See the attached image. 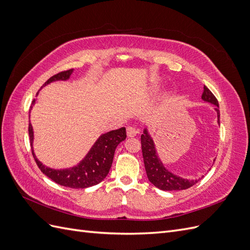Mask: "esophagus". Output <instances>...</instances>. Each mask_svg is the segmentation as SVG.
Listing matches in <instances>:
<instances>
[{
	"label": "esophagus",
	"mask_w": 250,
	"mask_h": 250,
	"mask_svg": "<svg viewBox=\"0 0 250 250\" xmlns=\"http://www.w3.org/2000/svg\"><path fill=\"white\" fill-rule=\"evenodd\" d=\"M126 131H127V137L128 138H133L138 133V129L133 126H128Z\"/></svg>",
	"instance_id": "34e87169"
}]
</instances>
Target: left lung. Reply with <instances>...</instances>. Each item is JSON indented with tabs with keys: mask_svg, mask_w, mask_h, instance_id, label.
Masks as SVG:
<instances>
[{
	"mask_svg": "<svg viewBox=\"0 0 250 250\" xmlns=\"http://www.w3.org/2000/svg\"><path fill=\"white\" fill-rule=\"evenodd\" d=\"M202 100L216 105V111L218 117V124H220V110H219V103L214 94L204 85L202 93ZM142 143V152L144 158V165L147 173V177L151 184H153L156 188L163 191H179L186 190L191 188L195 184L198 183L199 179L188 180L181 178L173 173L168 171L164 167L163 163L157 156L155 145L153 140L148 133V130H144V133L141 135Z\"/></svg>",
	"mask_w": 250,
	"mask_h": 250,
	"instance_id": "1",
	"label": "left lung"
}]
</instances>
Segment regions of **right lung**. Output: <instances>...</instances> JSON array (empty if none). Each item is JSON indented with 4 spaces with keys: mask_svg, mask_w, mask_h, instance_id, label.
Here are the masks:
<instances>
[{
    "mask_svg": "<svg viewBox=\"0 0 250 250\" xmlns=\"http://www.w3.org/2000/svg\"><path fill=\"white\" fill-rule=\"evenodd\" d=\"M72 73L73 69L60 72L54 75V76H52L50 79H48L44 82L43 85L49 84L52 81L67 80L70 78ZM34 102L35 99L32 101V105L34 104ZM32 105L31 107H30V110L32 108ZM28 131L30 137V143H31L32 154L36 162V165L39 166L41 171L44 175H47L49 178H51L53 181H55L56 184L72 188H85L101 183L109 172L117 146L121 142H123L126 139L125 127L104 133L97 140L92 149L89 150L87 155L83 158L77 166H75V167L70 169L54 170L43 166L36 158L32 146L33 129L30 122Z\"/></svg>",
    "mask_w": 250,
    "mask_h": 250,
    "instance_id": "obj_1",
    "label": "right lung"
}]
</instances>
